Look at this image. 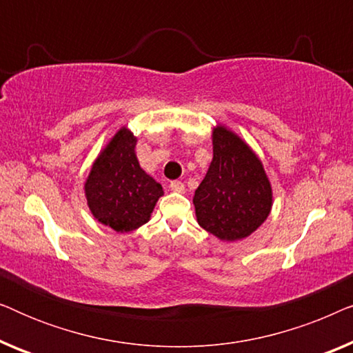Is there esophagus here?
Returning <instances> with one entry per match:
<instances>
[{"label": "esophagus", "instance_id": "esophagus-1", "mask_svg": "<svg viewBox=\"0 0 353 353\" xmlns=\"http://www.w3.org/2000/svg\"><path fill=\"white\" fill-rule=\"evenodd\" d=\"M170 190L175 192H185V185L181 181H170Z\"/></svg>", "mask_w": 353, "mask_h": 353}]
</instances>
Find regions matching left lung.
I'll list each match as a JSON object with an SVG mask.
<instances>
[{"label":"left lung","mask_w":353,"mask_h":353,"mask_svg":"<svg viewBox=\"0 0 353 353\" xmlns=\"http://www.w3.org/2000/svg\"><path fill=\"white\" fill-rule=\"evenodd\" d=\"M214 159L192 197L197 223L221 241L252 234L272 210L273 192L255 152L223 125L212 133Z\"/></svg>","instance_id":"obj_1"}]
</instances>
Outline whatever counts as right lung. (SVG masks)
Returning a JSON list of instances; mask_svg holds the SVG:
<instances>
[{
  "label": "right lung",
  "mask_w": 353,
  "mask_h": 353,
  "mask_svg": "<svg viewBox=\"0 0 353 353\" xmlns=\"http://www.w3.org/2000/svg\"><path fill=\"white\" fill-rule=\"evenodd\" d=\"M137 137L122 127L96 159L85 183L91 214L117 233L148 223L162 186L139 167Z\"/></svg>",
  "instance_id": "obj_1"
}]
</instances>
